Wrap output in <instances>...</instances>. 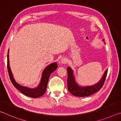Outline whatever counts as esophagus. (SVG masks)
I'll return each mask as SVG.
<instances>
[{
    "label": "esophagus",
    "instance_id": "obj_1",
    "mask_svg": "<svg viewBox=\"0 0 121 121\" xmlns=\"http://www.w3.org/2000/svg\"><path fill=\"white\" fill-rule=\"evenodd\" d=\"M67 61H68V60H67V59L66 58H62V59H61V63H62V64H65L67 62Z\"/></svg>",
    "mask_w": 121,
    "mask_h": 121
}]
</instances>
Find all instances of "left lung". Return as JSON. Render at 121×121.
<instances>
[{
	"label": "left lung",
	"mask_w": 121,
	"mask_h": 121,
	"mask_svg": "<svg viewBox=\"0 0 121 121\" xmlns=\"http://www.w3.org/2000/svg\"><path fill=\"white\" fill-rule=\"evenodd\" d=\"M104 42V39L102 40ZM68 79H67V86L68 90L71 94L77 97H87L97 92L101 89L105 83L107 76L108 69L104 72L100 80L95 84L90 86H80L75 80V77L73 71L70 67H67Z\"/></svg>",
	"instance_id": "left-lung-1"
}]
</instances>
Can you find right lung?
Returning a JSON list of instances; mask_svg holds the SVG:
<instances>
[{
    "mask_svg": "<svg viewBox=\"0 0 121 121\" xmlns=\"http://www.w3.org/2000/svg\"><path fill=\"white\" fill-rule=\"evenodd\" d=\"M58 68V65L56 62H53L51 63L46 68L44 69L42 73V77H41L40 81L37 86L35 87H28L24 86H22L19 84L17 82L15 81V79L13 77V73H12L11 68L9 66V50L8 51L7 54V69L9 72V76L10 79L12 82V84L16 89L21 92L23 95H26L28 97L37 98L42 96L45 93L47 85H48V81L50 75L52 73L55 71Z\"/></svg>",
    "mask_w": 121,
    "mask_h": 121,
    "instance_id": "obj_1",
    "label": "right lung"
}]
</instances>
